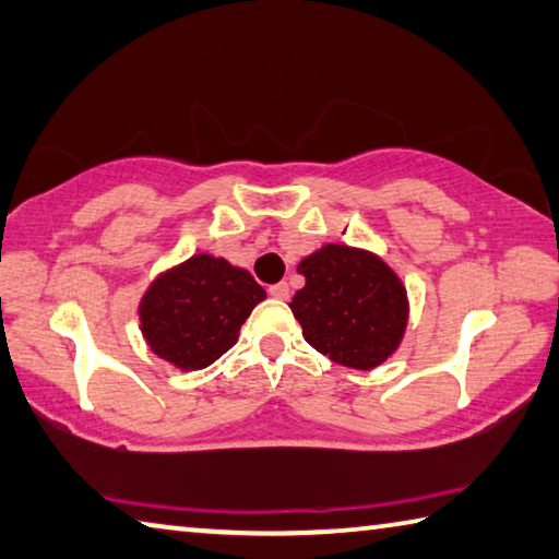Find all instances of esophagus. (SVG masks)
<instances>
[{
    "label": "esophagus",
    "instance_id": "34e87169",
    "mask_svg": "<svg viewBox=\"0 0 559 559\" xmlns=\"http://www.w3.org/2000/svg\"><path fill=\"white\" fill-rule=\"evenodd\" d=\"M267 292H270V297H274V299H282V301L289 299V285H287V282H277V285H272Z\"/></svg>",
    "mask_w": 559,
    "mask_h": 559
}]
</instances>
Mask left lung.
<instances>
[{"mask_svg": "<svg viewBox=\"0 0 559 559\" xmlns=\"http://www.w3.org/2000/svg\"><path fill=\"white\" fill-rule=\"evenodd\" d=\"M305 274L289 309L311 348L334 364L373 370L405 338L409 299L403 280L378 252L326 242L297 264Z\"/></svg>", "mask_w": 559, "mask_h": 559, "instance_id": "1", "label": "left lung"}]
</instances>
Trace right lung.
I'll return each instance as SVG.
<instances>
[{"instance_id": "right-lung-1", "label": "right lung", "mask_w": 559, "mask_h": 559, "mask_svg": "<svg viewBox=\"0 0 559 559\" xmlns=\"http://www.w3.org/2000/svg\"><path fill=\"white\" fill-rule=\"evenodd\" d=\"M267 299L252 274L211 252L159 272L140 299V331L156 358L201 370L235 346L252 309Z\"/></svg>"}]
</instances>
